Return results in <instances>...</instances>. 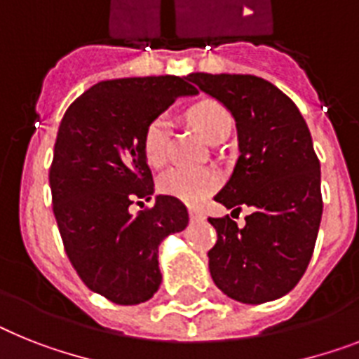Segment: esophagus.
<instances>
[{
	"label": "esophagus",
	"mask_w": 359,
	"mask_h": 359,
	"mask_svg": "<svg viewBox=\"0 0 359 359\" xmlns=\"http://www.w3.org/2000/svg\"><path fill=\"white\" fill-rule=\"evenodd\" d=\"M189 216H191L192 222H201L205 220V215L200 211V209H189Z\"/></svg>",
	"instance_id": "obj_1"
}]
</instances>
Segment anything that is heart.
<instances>
[{
    "label": "heart",
    "instance_id": "heart-1",
    "mask_svg": "<svg viewBox=\"0 0 359 359\" xmlns=\"http://www.w3.org/2000/svg\"><path fill=\"white\" fill-rule=\"evenodd\" d=\"M189 123L198 130L207 143H215L227 135L233 126L231 114L216 100H201L187 111ZM172 123L168 115L154 117L143 133V154L152 167H161L168 158V141ZM220 185V174L211 167L170 168L159 177V191L177 198L189 205H200Z\"/></svg>",
    "mask_w": 359,
    "mask_h": 359
}]
</instances>
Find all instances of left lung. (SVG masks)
<instances>
[{
	"label": "left lung",
	"mask_w": 359,
	"mask_h": 359,
	"mask_svg": "<svg viewBox=\"0 0 359 359\" xmlns=\"http://www.w3.org/2000/svg\"><path fill=\"white\" fill-rule=\"evenodd\" d=\"M187 80L235 117L240 156L215 200L245 226L209 218L216 229L209 271L227 297L262 304L295 288L312 259L323 215L321 167L310 130L288 95L253 75L191 73Z\"/></svg>",
	"instance_id": "left-lung-1"
}]
</instances>
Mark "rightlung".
Wrapping results in <instances>:
<instances>
[{"instance_id": "add662e5", "label": "right lung", "mask_w": 359, "mask_h": 359, "mask_svg": "<svg viewBox=\"0 0 359 359\" xmlns=\"http://www.w3.org/2000/svg\"><path fill=\"white\" fill-rule=\"evenodd\" d=\"M196 93L187 76L104 80L64 114L49 168L53 212L82 283L115 304L144 303L158 292L159 244L189 224L177 198L156 196L135 216L130 207L154 194L144 128L177 97Z\"/></svg>"}]
</instances>
